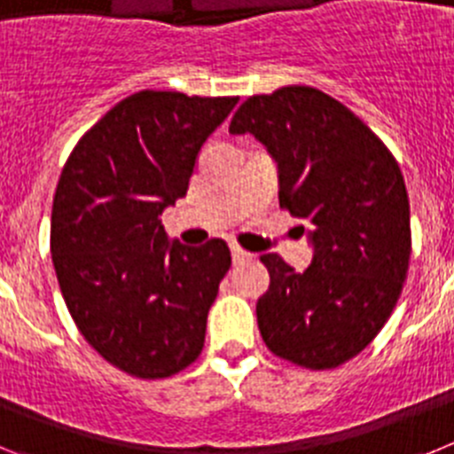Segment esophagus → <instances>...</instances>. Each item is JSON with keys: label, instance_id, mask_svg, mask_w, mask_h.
I'll return each mask as SVG.
<instances>
[{"label": "esophagus", "instance_id": "obj_1", "mask_svg": "<svg viewBox=\"0 0 454 454\" xmlns=\"http://www.w3.org/2000/svg\"><path fill=\"white\" fill-rule=\"evenodd\" d=\"M231 259H234V263H240V262H247V259H252V254L250 252L243 250V247L231 246Z\"/></svg>", "mask_w": 454, "mask_h": 454}]
</instances>
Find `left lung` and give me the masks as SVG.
Segmentation results:
<instances>
[{
	"mask_svg": "<svg viewBox=\"0 0 454 454\" xmlns=\"http://www.w3.org/2000/svg\"><path fill=\"white\" fill-rule=\"evenodd\" d=\"M230 131L266 145L279 207L309 224L314 246L304 272L262 256L270 275L256 302L263 343L311 371L350 362L387 325L407 279L411 227L398 161L350 108L311 86L252 95Z\"/></svg>",
	"mask_w": 454,
	"mask_h": 454,
	"instance_id": "8db88e82",
	"label": "left lung"
}]
</instances>
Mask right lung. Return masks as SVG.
I'll list each match as a JSON object with an SVG mask.
<instances>
[{"label": "right lung", "instance_id": "add662e5", "mask_svg": "<svg viewBox=\"0 0 454 454\" xmlns=\"http://www.w3.org/2000/svg\"><path fill=\"white\" fill-rule=\"evenodd\" d=\"M236 102L134 92L63 166L50 239L59 286L83 339L127 375H177L204 348L230 247L168 243L159 215L186 195L204 140Z\"/></svg>", "mask_w": 454, "mask_h": 454}]
</instances>
